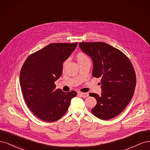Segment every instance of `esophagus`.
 Returning a JSON list of instances; mask_svg holds the SVG:
<instances>
[{"instance_id":"34e87169","label":"esophagus","mask_w":150,"mask_h":150,"mask_svg":"<svg viewBox=\"0 0 150 150\" xmlns=\"http://www.w3.org/2000/svg\"><path fill=\"white\" fill-rule=\"evenodd\" d=\"M79 95L83 98H86L89 96V94L88 93H79Z\"/></svg>"}]
</instances>
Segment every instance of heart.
Wrapping results in <instances>:
<instances>
[{
    "label": "heart",
    "instance_id": "obj_1",
    "mask_svg": "<svg viewBox=\"0 0 150 150\" xmlns=\"http://www.w3.org/2000/svg\"><path fill=\"white\" fill-rule=\"evenodd\" d=\"M77 59H78V61H83V60H86L88 59V57L86 56V54L83 53H80L79 54L78 56H77Z\"/></svg>",
    "mask_w": 150,
    "mask_h": 150
}]
</instances>
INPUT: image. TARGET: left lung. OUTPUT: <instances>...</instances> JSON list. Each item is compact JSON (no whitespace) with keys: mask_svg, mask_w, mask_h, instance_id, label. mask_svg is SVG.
<instances>
[{"mask_svg":"<svg viewBox=\"0 0 150 150\" xmlns=\"http://www.w3.org/2000/svg\"><path fill=\"white\" fill-rule=\"evenodd\" d=\"M80 49L93 61L92 74L101 78V95L89 93L96 98L93 114L108 120L123 111L132 98L136 86V74L129 59L119 49L104 42H81Z\"/></svg>","mask_w":150,"mask_h":150,"instance_id":"left-lung-1","label":"left lung"}]
</instances>
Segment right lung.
I'll return each mask as SVG.
<instances>
[{
	"label": "right lung",
	"mask_w": 150,
	"mask_h": 150,
	"mask_svg": "<svg viewBox=\"0 0 150 150\" xmlns=\"http://www.w3.org/2000/svg\"><path fill=\"white\" fill-rule=\"evenodd\" d=\"M78 43H52L30 55L20 73V84L25 103L39 119L54 122L68 110L77 93L63 92L54 82L62 73L63 62Z\"/></svg>",
	"instance_id": "obj_1"
}]
</instances>
